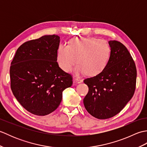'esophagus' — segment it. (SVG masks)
<instances>
[{
	"label": "esophagus",
	"instance_id": "1",
	"mask_svg": "<svg viewBox=\"0 0 147 147\" xmlns=\"http://www.w3.org/2000/svg\"><path fill=\"white\" fill-rule=\"evenodd\" d=\"M74 81L76 82L77 83H81L83 82V80L78 78H74Z\"/></svg>",
	"mask_w": 147,
	"mask_h": 147
}]
</instances>
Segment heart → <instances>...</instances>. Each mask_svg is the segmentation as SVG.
<instances>
[{
  "mask_svg": "<svg viewBox=\"0 0 147 147\" xmlns=\"http://www.w3.org/2000/svg\"><path fill=\"white\" fill-rule=\"evenodd\" d=\"M111 55V48L107 42L92 37L76 38L69 45L61 44L57 51V62L62 70L70 72L76 62L74 72L77 75L87 73L96 76L104 70Z\"/></svg>",
  "mask_w": 147,
  "mask_h": 147,
  "instance_id": "b5f03b06",
  "label": "heart"
}]
</instances>
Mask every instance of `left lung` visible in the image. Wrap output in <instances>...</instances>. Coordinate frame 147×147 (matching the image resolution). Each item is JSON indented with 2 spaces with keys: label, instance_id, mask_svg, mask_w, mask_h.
I'll use <instances>...</instances> for the list:
<instances>
[{
  "label": "left lung",
  "instance_id": "obj_1",
  "mask_svg": "<svg viewBox=\"0 0 147 147\" xmlns=\"http://www.w3.org/2000/svg\"><path fill=\"white\" fill-rule=\"evenodd\" d=\"M111 55L102 73L84 80L88 93L83 99L89 114L99 119L117 114L127 104L136 88V68L123 43L110 40Z\"/></svg>",
  "mask_w": 147,
  "mask_h": 147
}]
</instances>
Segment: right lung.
<instances>
[{
    "label": "right lung",
    "mask_w": 147,
    "mask_h": 147,
    "mask_svg": "<svg viewBox=\"0 0 147 147\" xmlns=\"http://www.w3.org/2000/svg\"><path fill=\"white\" fill-rule=\"evenodd\" d=\"M58 35H45L28 41L17 50L10 67L11 88L20 104L36 115L54 112L62 92L71 86L73 78L59 67Z\"/></svg>",
    "instance_id": "add662e5"
}]
</instances>
